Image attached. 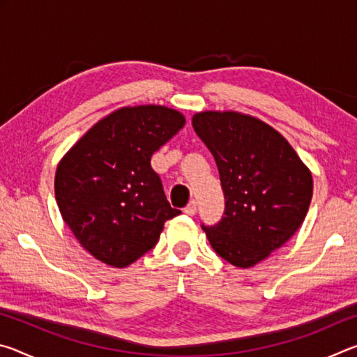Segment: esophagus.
<instances>
[{
    "label": "esophagus",
    "mask_w": 357,
    "mask_h": 357,
    "mask_svg": "<svg viewBox=\"0 0 357 357\" xmlns=\"http://www.w3.org/2000/svg\"><path fill=\"white\" fill-rule=\"evenodd\" d=\"M197 213V203L195 202H190L189 204H187V206L184 208V214H187V215H193Z\"/></svg>",
    "instance_id": "1"
}]
</instances>
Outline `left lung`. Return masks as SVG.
Segmentation results:
<instances>
[{
    "instance_id": "1",
    "label": "left lung",
    "mask_w": 357,
    "mask_h": 357,
    "mask_svg": "<svg viewBox=\"0 0 357 357\" xmlns=\"http://www.w3.org/2000/svg\"><path fill=\"white\" fill-rule=\"evenodd\" d=\"M192 126L219 168L225 213L202 225L219 257L252 268L298 231L309 211V168L279 132L238 112H202Z\"/></svg>"
}]
</instances>
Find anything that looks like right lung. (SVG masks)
Listing matches in <instances>:
<instances>
[{
  "mask_svg": "<svg viewBox=\"0 0 357 357\" xmlns=\"http://www.w3.org/2000/svg\"><path fill=\"white\" fill-rule=\"evenodd\" d=\"M184 124L168 107H123L96 123L58 164L59 213L99 261L132 264L157 244L164 223L181 214L168 203L151 155Z\"/></svg>",
  "mask_w": 357,
  "mask_h": 357,
  "instance_id": "add662e5",
  "label": "right lung"
}]
</instances>
